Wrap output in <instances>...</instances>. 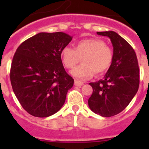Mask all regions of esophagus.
<instances>
[{
  "mask_svg": "<svg viewBox=\"0 0 149 149\" xmlns=\"http://www.w3.org/2000/svg\"><path fill=\"white\" fill-rule=\"evenodd\" d=\"M74 84H75V86H81L84 85V83L83 82L80 81L75 80Z\"/></svg>",
  "mask_w": 149,
  "mask_h": 149,
  "instance_id": "1",
  "label": "esophagus"
}]
</instances>
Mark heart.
<instances>
[{"instance_id": "obj_1", "label": "heart", "mask_w": 149, "mask_h": 149, "mask_svg": "<svg viewBox=\"0 0 149 149\" xmlns=\"http://www.w3.org/2000/svg\"><path fill=\"white\" fill-rule=\"evenodd\" d=\"M64 66L67 68L74 67L81 58L82 63L70 71V74L79 80H86L95 74L104 73L112 62L113 54L105 42L100 39L90 38L80 40L75 49L65 47L61 52Z\"/></svg>"}]
</instances>
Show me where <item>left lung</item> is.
<instances>
[{"mask_svg": "<svg viewBox=\"0 0 149 149\" xmlns=\"http://www.w3.org/2000/svg\"><path fill=\"white\" fill-rule=\"evenodd\" d=\"M97 34L110 39L113 58L104 79L89 83L93 92L88 104L94 113L109 118L122 112L137 93L139 63L134 49L118 33L109 31Z\"/></svg>", "mask_w": 149, "mask_h": 149, "instance_id": "obj_1", "label": "left lung"}]
</instances>
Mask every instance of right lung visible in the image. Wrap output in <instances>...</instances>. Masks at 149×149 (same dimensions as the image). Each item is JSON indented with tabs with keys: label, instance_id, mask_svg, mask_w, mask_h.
Here are the masks:
<instances>
[{
	"label": "right lung",
	"instance_id": "add662e5",
	"mask_svg": "<svg viewBox=\"0 0 149 149\" xmlns=\"http://www.w3.org/2000/svg\"><path fill=\"white\" fill-rule=\"evenodd\" d=\"M72 38L64 32H40L16 49L10 83L16 98L30 115L46 118L63 106L74 80L65 70L61 52Z\"/></svg>",
	"mask_w": 149,
	"mask_h": 149
}]
</instances>
